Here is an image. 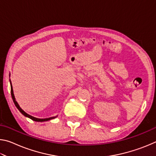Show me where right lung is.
I'll use <instances>...</instances> for the list:
<instances>
[{
  "instance_id": "add662e5",
  "label": "right lung",
  "mask_w": 156,
  "mask_h": 156,
  "mask_svg": "<svg viewBox=\"0 0 156 156\" xmlns=\"http://www.w3.org/2000/svg\"><path fill=\"white\" fill-rule=\"evenodd\" d=\"M11 94H12V97L13 101H14V104L16 105V107H17V109L20 111V112L22 113L23 115H24L25 116H26V117H27L29 118H30V119H31L32 120L36 121V122H44V121H48V120H51V119H54V118H56V116H55V117H51V118H44V119H41V118H35V117H33V116L29 115L28 113L25 112L24 111H23L20 107L19 105L18 104V102L16 101V99H15V97H14V91H13V88H12V83H11Z\"/></svg>"
}]
</instances>
